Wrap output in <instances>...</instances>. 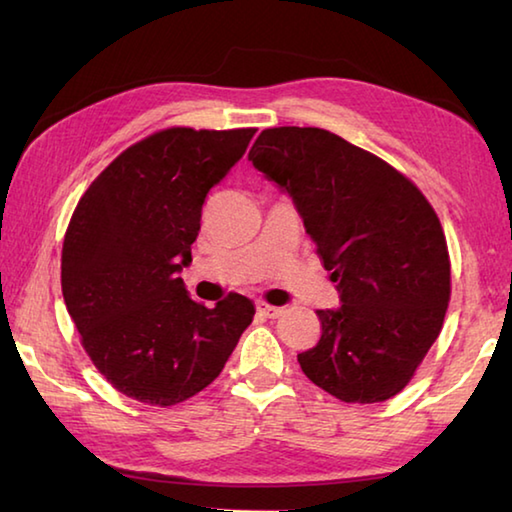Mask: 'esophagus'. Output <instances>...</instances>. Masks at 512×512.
<instances>
[{"mask_svg": "<svg viewBox=\"0 0 512 512\" xmlns=\"http://www.w3.org/2000/svg\"><path fill=\"white\" fill-rule=\"evenodd\" d=\"M257 311H259V314H262V316H266V318H277V316L282 314V307H273V305H268V302L259 300V302H257Z\"/></svg>", "mask_w": 512, "mask_h": 512, "instance_id": "obj_1", "label": "esophagus"}]
</instances>
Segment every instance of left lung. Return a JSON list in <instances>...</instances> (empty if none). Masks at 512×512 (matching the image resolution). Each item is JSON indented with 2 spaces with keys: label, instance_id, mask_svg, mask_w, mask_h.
I'll list each match as a JSON object with an SVG mask.
<instances>
[{
  "label": "left lung",
  "instance_id": "obj_1",
  "mask_svg": "<svg viewBox=\"0 0 512 512\" xmlns=\"http://www.w3.org/2000/svg\"><path fill=\"white\" fill-rule=\"evenodd\" d=\"M248 160L287 189L339 280L343 305L316 311L320 341L298 354L302 372L341 402L391 400L438 339L452 296L438 214L402 171L323 128H266Z\"/></svg>",
  "mask_w": 512,
  "mask_h": 512
}]
</instances>
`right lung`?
Masks as SVG:
<instances>
[{"label": "right lung", "mask_w": 512, "mask_h": 512, "mask_svg": "<svg viewBox=\"0 0 512 512\" xmlns=\"http://www.w3.org/2000/svg\"><path fill=\"white\" fill-rule=\"evenodd\" d=\"M255 128L173 126L128 146L85 189L69 219L60 284L81 345L112 388L173 406L221 375L255 307L228 293L189 298L205 196L246 153Z\"/></svg>", "instance_id": "right-lung-1"}]
</instances>
